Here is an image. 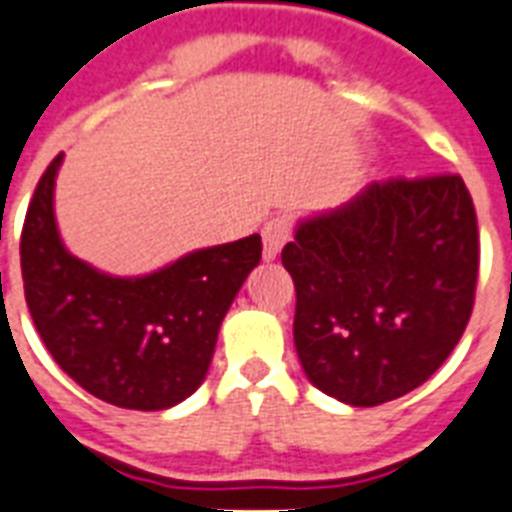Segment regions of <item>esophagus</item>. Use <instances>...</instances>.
Masks as SVG:
<instances>
[{
    "instance_id": "obj_1",
    "label": "esophagus",
    "mask_w": 512,
    "mask_h": 512,
    "mask_svg": "<svg viewBox=\"0 0 512 512\" xmlns=\"http://www.w3.org/2000/svg\"><path fill=\"white\" fill-rule=\"evenodd\" d=\"M292 236V217L289 215H273L271 220H265L263 225V247H265V260H273L279 255V249L284 247Z\"/></svg>"
}]
</instances>
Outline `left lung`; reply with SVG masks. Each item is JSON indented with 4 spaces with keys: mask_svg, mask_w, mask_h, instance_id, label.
I'll return each mask as SVG.
<instances>
[{
    "mask_svg": "<svg viewBox=\"0 0 512 512\" xmlns=\"http://www.w3.org/2000/svg\"><path fill=\"white\" fill-rule=\"evenodd\" d=\"M295 281V348L308 380L350 406L414 390L468 327L476 207L454 172L374 180L281 249Z\"/></svg>",
    "mask_w": 512,
    "mask_h": 512,
    "instance_id": "left-lung-1",
    "label": "left lung"
}]
</instances>
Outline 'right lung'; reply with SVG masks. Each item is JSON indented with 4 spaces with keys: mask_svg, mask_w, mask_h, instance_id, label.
<instances>
[{
    "mask_svg": "<svg viewBox=\"0 0 512 512\" xmlns=\"http://www.w3.org/2000/svg\"><path fill=\"white\" fill-rule=\"evenodd\" d=\"M63 154L36 183L20 233L23 292L55 364L100 401L159 412L204 382L217 329L263 257L257 233L199 249L140 279L95 271L60 244L52 185Z\"/></svg>",
    "mask_w": 512,
    "mask_h": 512,
    "instance_id": "obj_1",
    "label": "right lung"
}]
</instances>
